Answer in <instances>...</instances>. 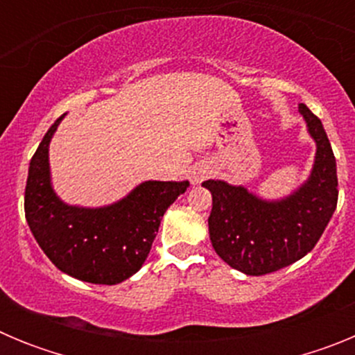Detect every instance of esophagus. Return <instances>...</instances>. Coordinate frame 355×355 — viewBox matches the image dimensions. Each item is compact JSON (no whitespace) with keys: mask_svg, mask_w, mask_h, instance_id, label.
I'll return each instance as SVG.
<instances>
[{"mask_svg":"<svg viewBox=\"0 0 355 355\" xmlns=\"http://www.w3.org/2000/svg\"><path fill=\"white\" fill-rule=\"evenodd\" d=\"M209 174H211V167H209V165H197V167H193L192 172H190V180H192V183L197 184L202 180H206Z\"/></svg>","mask_w":355,"mask_h":355,"instance_id":"obj_1","label":"esophagus"}]
</instances>
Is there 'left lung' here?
Segmentation results:
<instances>
[{
	"label": "left lung",
	"instance_id": "1",
	"mask_svg": "<svg viewBox=\"0 0 355 355\" xmlns=\"http://www.w3.org/2000/svg\"><path fill=\"white\" fill-rule=\"evenodd\" d=\"M299 112L316 142L306 183L279 200L259 199L245 187L208 180L213 197L209 240L215 252L247 275H265L311 252L338 205L336 158L322 121L300 103Z\"/></svg>",
	"mask_w": 355,
	"mask_h": 355
}]
</instances>
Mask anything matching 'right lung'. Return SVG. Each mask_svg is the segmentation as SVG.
<instances>
[{
  "instance_id": "1",
  "label": "right lung",
  "mask_w": 355,
  "mask_h": 355,
  "mask_svg": "<svg viewBox=\"0 0 355 355\" xmlns=\"http://www.w3.org/2000/svg\"><path fill=\"white\" fill-rule=\"evenodd\" d=\"M44 135L30 162L24 213L44 254L64 274L92 284H119L142 268L163 213L190 187L188 181H144L124 199L103 208L65 205L51 187L49 142Z\"/></svg>"
}]
</instances>
